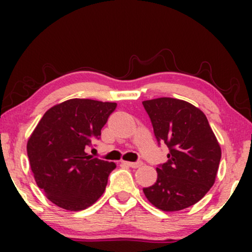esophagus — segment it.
<instances>
[{"instance_id":"34e87169","label":"esophagus","mask_w":252,"mask_h":252,"mask_svg":"<svg viewBox=\"0 0 252 252\" xmlns=\"http://www.w3.org/2000/svg\"><path fill=\"white\" fill-rule=\"evenodd\" d=\"M123 163L131 167V168H138V167L142 166V161H136V162H126V161H123Z\"/></svg>"}]
</instances>
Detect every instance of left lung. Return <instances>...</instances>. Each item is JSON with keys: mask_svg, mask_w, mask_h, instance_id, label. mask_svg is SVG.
<instances>
[{"mask_svg": "<svg viewBox=\"0 0 252 252\" xmlns=\"http://www.w3.org/2000/svg\"><path fill=\"white\" fill-rule=\"evenodd\" d=\"M158 144L169 149L168 160L156 168L158 180L143 189L158 209L174 212L198 202L213 186L221 150L204 112L175 98L142 102Z\"/></svg>", "mask_w": 252, "mask_h": 252, "instance_id": "1", "label": "left lung"}]
</instances>
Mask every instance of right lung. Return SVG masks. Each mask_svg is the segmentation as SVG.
<instances>
[{
    "label": "right lung",
    "instance_id": "obj_1",
    "mask_svg": "<svg viewBox=\"0 0 252 252\" xmlns=\"http://www.w3.org/2000/svg\"><path fill=\"white\" fill-rule=\"evenodd\" d=\"M116 103L94 99L66 100L45 112L27 143L36 185L57 206L80 211L105 190L116 164L92 158L86 149L116 109Z\"/></svg>",
    "mask_w": 252,
    "mask_h": 252
}]
</instances>
